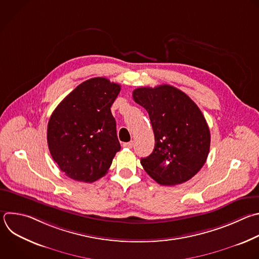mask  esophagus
Listing matches in <instances>:
<instances>
[{"label":"esophagus","mask_w":259,"mask_h":259,"mask_svg":"<svg viewBox=\"0 0 259 259\" xmlns=\"http://www.w3.org/2000/svg\"><path fill=\"white\" fill-rule=\"evenodd\" d=\"M134 145L133 141H130V142H126V143H123V147H126V148H132Z\"/></svg>","instance_id":"esophagus-1"}]
</instances>
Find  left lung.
I'll return each mask as SVG.
<instances>
[{
	"label": "left lung",
	"instance_id": "1",
	"mask_svg": "<svg viewBox=\"0 0 259 259\" xmlns=\"http://www.w3.org/2000/svg\"><path fill=\"white\" fill-rule=\"evenodd\" d=\"M133 99L147 111L154 134L153 151L140 161L146 173L164 186L190 180L205 163L210 146L209 128L200 109L167 84L136 89Z\"/></svg>",
	"mask_w": 259,
	"mask_h": 259
}]
</instances>
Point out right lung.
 Segmentation results:
<instances>
[{"label": "right lung", "instance_id": "obj_1", "mask_svg": "<svg viewBox=\"0 0 259 259\" xmlns=\"http://www.w3.org/2000/svg\"><path fill=\"white\" fill-rule=\"evenodd\" d=\"M118 83L96 77L79 84L55 109L48 124V145L65 175L92 183L104 177L121 149L111 107Z\"/></svg>", "mask_w": 259, "mask_h": 259}]
</instances>
